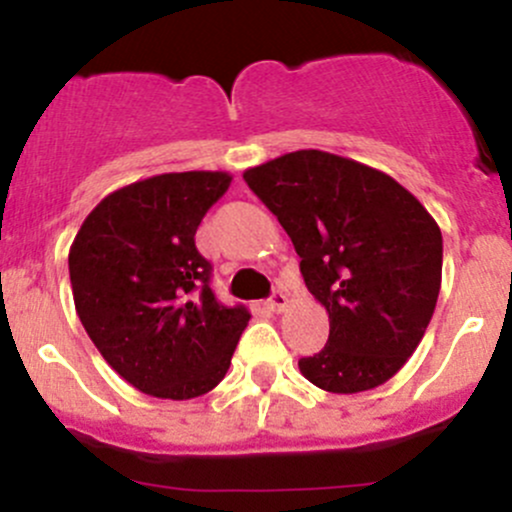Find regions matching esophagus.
Returning <instances> with one entry per match:
<instances>
[{
  "label": "esophagus",
  "instance_id": "esophagus-1",
  "mask_svg": "<svg viewBox=\"0 0 512 512\" xmlns=\"http://www.w3.org/2000/svg\"><path fill=\"white\" fill-rule=\"evenodd\" d=\"M287 294L284 292H279V289H274L272 292V297L267 299V306H270V309L274 311V314H279V311H284L287 309Z\"/></svg>",
  "mask_w": 512,
  "mask_h": 512
}]
</instances>
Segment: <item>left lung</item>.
Returning <instances> with one entry per match:
<instances>
[{
	"label": "left lung",
	"instance_id": "8db88e82",
	"mask_svg": "<svg viewBox=\"0 0 512 512\" xmlns=\"http://www.w3.org/2000/svg\"><path fill=\"white\" fill-rule=\"evenodd\" d=\"M277 215L306 287L328 311L326 346L299 360L309 383L353 395L387 383L422 341L441 287V230L392 176L301 149L247 169Z\"/></svg>",
	"mask_w": 512,
	"mask_h": 512
}]
</instances>
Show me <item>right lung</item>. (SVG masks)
<instances>
[{
	"instance_id": "obj_1",
	"label": "right lung",
	"mask_w": 512,
	"mask_h": 512,
	"mask_svg": "<svg viewBox=\"0 0 512 512\" xmlns=\"http://www.w3.org/2000/svg\"><path fill=\"white\" fill-rule=\"evenodd\" d=\"M225 171H181L129 184L83 220L68 255L75 311L90 341L139 392L206 395L230 368L245 306L211 289L196 230L228 191Z\"/></svg>"
}]
</instances>
